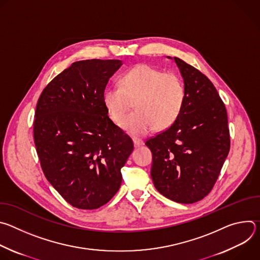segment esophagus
<instances>
[{
  "instance_id": "obj_1",
  "label": "esophagus",
  "mask_w": 260,
  "mask_h": 260,
  "mask_svg": "<svg viewBox=\"0 0 260 260\" xmlns=\"http://www.w3.org/2000/svg\"><path fill=\"white\" fill-rule=\"evenodd\" d=\"M133 142H134V145H135V147H139V146H141V145H143V144H144V142H143L142 140H140V139H137V138L133 139Z\"/></svg>"
}]
</instances>
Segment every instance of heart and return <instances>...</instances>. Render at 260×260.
<instances>
[{
  "mask_svg": "<svg viewBox=\"0 0 260 260\" xmlns=\"http://www.w3.org/2000/svg\"><path fill=\"white\" fill-rule=\"evenodd\" d=\"M120 83L121 87H108L103 101L110 118L117 124L135 102L136 111L122 123V128L131 136H145L154 128L166 129L179 118L186 88L178 74L140 63L123 74Z\"/></svg>",
  "mask_w": 260,
  "mask_h": 260,
  "instance_id": "obj_1",
  "label": "heart"
}]
</instances>
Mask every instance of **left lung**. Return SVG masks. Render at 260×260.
<instances>
[{"label":"left lung","instance_id":"left-lung-1","mask_svg":"<svg viewBox=\"0 0 260 260\" xmlns=\"http://www.w3.org/2000/svg\"><path fill=\"white\" fill-rule=\"evenodd\" d=\"M174 59L186 100L176 122L145 144L152 152L151 178L158 192L177 203L193 204L212 190L229 155V120L225 105L209 78Z\"/></svg>","mask_w":260,"mask_h":260}]
</instances>
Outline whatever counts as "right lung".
<instances>
[{"mask_svg": "<svg viewBox=\"0 0 260 260\" xmlns=\"http://www.w3.org/2000/svg\"><path fill=\"white\" fill-rule=\"evenodd\" d=\"M118 59H86L54 77L37 103L34 141L42 171L73 207L98 209L118 191L132 139L108 116L103 95Z\"/></svg>", "mask_w": 260, "mask_h": 260, "instance_id": "1", "label": "right lung"}]
</instances>
